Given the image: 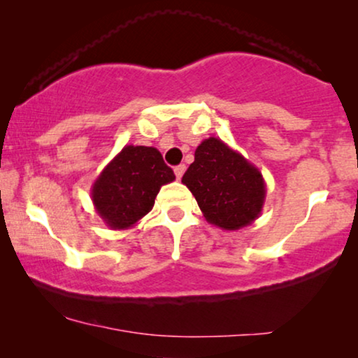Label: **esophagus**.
I'll return each mask as SVG.
<instances>
[{"label": "esophagus", "instance_id": "34e87169", "mask_svg": "<svg viewBox=\"0 0 358 358\" xmlns=\"http://www.w3.org/2000/svg\"><path fill=\"white\" fill-rule=\"evenodd\" d=\"M184 173H185V166L184 164H179V166H176V168H174V174H176V178H178V179L182 178Z\"/></svg>", "mask_w": 358, "mask_h": 358}]
</instances>
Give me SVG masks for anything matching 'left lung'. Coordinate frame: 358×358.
I'll use <instances>...</instances> for the list:
<instances>
[{
  "label": "left lung",
  "mask_w": 358,
  "mask_h": 358,
  "mask_svg": "<svg viewBox=\"0 0 358 358\" xmlns=\"http://www.w3.org/2000/svg\"><path fill=\"white\" fill-rule=\"evenodd\" d=\"M182 184L197 200L205 220L227 231L251 224L266 202L261 171L215 136L197 146Z\"/></svg>",
  "instance_id": "1"
}]
</instances>
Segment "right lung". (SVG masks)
I'll return each mask as SVG.
<instances>
[{
  "label": "right lung",
  "instance_id": "right-lung-1",
  "mask_svg": "<svg viewBox=\"0 0 358 358\" xmlns=\"http://www.w3.org/2000/svg\"><path fill=\"white\" fill-rule=\"evenodd\" d=\"M174 179L158 150L127 145L94 180L91 199L107 227L129 229L151 212L161 185Z\"/></svg>",
  "mask_w": 358,
  "mask_h": 358
}]
</instances>
